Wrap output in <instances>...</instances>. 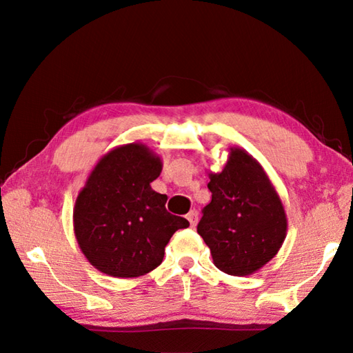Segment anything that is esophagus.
I'll return each instance as SVG.
<instances>
[{"label": "esophagus", "instance_id": "34e87169", "mask_svg": "<svg viewBox=\"0 0 353 353\" xmlns=\"http://www.w3.org/2000/svg\"><path fill=\"white\" fill-rule=\"evenodd\" d=\"M187 219L190 221L191 227H194L196 224H198V219H199V214H198V212H196V210H191V212L187 214Z\"/></svg>", "mask_w": 353, "mask_h": 353}]
</instances>
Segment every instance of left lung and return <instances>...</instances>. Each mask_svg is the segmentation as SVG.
<instances>
[{
	"label": "left lung",
	"instance_id": "obj_1",
	"mask_svg": "<svg viewBox=\"0 0 353 353\" xmlns=\"http://www.w3.org/2000/svg\"><path fill=\"white\" fill-rule=\"evenodd\" d=\"M210 204L198 234L210 248L214 266L229 276H250L282 248L288 229L285 207L263 166L232 146L221 172H208Z\"/></svg>",
	"mask_w": 353,
	"mask_h": 353
}]
</instances>
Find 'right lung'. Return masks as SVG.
I'll return each mask as SVG.
<instances>
[{"mask_svg": "<svg viewBox=\"0 0 353 353\" xmlns=\"http://www.w3.org/2000/svg\"><path fill=\"white\" fill-rule=\"evenodd\" d=\"M162 159L143 143L110 149L98 160L76 198L73 227L92 266L110 277L132 279L155 270L165 248L190 223L166 212L168 196L151 188Z\"/></svg>", "mask_w": 353, "mask_h": 353, "instance_id": "right-lung-1", "label": "right lung"}]
</instances>
